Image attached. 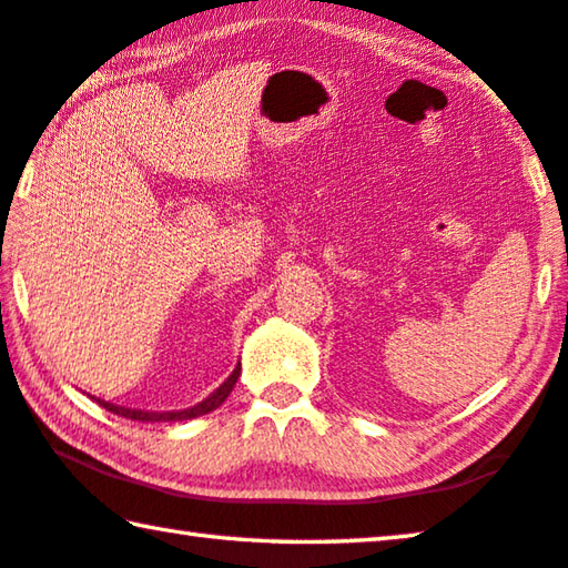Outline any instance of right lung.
<instances>
[{
  "label": "right lung",
  "instance_id": "add662e5",
  "mask_svg": "<svg viewBox=\"0 0 568 568\" xmlns=\"http://www.w3.org/2000/svg\"><path fill=\"white\" fill-rule=\"evenodd\" d=\"M237 376H240V363L235 365V371L230 373V376L225 378V383L220 388H215L213 393H210L207 398H203L200 403H195V406L190 408H182V410H142V408H124V406H118V403H110V400H100L102 408H108L110 413H118V416L122 418H130V420H142V423H162V420H190V418H197V416H205V413L215 410L220 403H223L230 390H233V386L237 383Z\"/></svg>",
  "mask_w": 568,
  "mask_h": 568
}]
</instances>
